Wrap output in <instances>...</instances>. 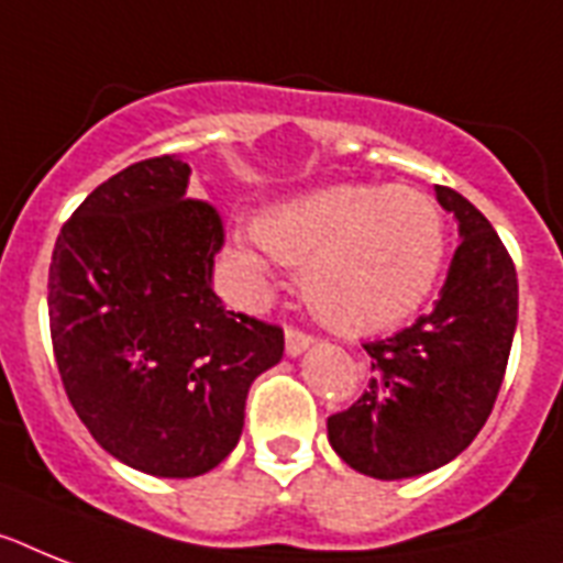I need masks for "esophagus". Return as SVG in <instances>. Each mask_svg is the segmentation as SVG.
<instances>
[{"label":"esophagus","instance_id":"34e87169","mask_svg":"<svg viewBox=\"0 0 563 563\" xmlns=\"http://www.w3.org/2000/svg\"><path fill=\"white\" fill-rule=\"evenodd\" d=\"M309 344H312V335H309V332H303V329L297 327H286V353L300 355Z\"/></svg>","mask_w":563,"mask_h":563}]
</instances>
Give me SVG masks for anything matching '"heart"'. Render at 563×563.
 Instances as JSON below:
<instances>
[{
  "instance_id": "obj_1",
  "label": "heart",
  "mask_w": 563,
  "mask_h": 563,
  "mask_svg": "<svg viewBox=\"0 0 563 563\" xmlns=\"http://www.w3.org/2000/svg\"><path fill=\"white\" fill-rule=\"evenodd\" d=\"M263 249L303 266V295L335 332L373 335L424 303L445 260V222L431 196L408 185H329L263 210L234 257L263 280Z\"/></svg>"
}]
</instances>
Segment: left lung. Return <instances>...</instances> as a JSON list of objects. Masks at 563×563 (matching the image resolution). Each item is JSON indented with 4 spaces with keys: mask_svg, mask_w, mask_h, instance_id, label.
I'll return each instance as SVG.
<instances>
[{
    "mask_svg": "<svg viewBox=\"0 0 563 563\" xmlns=\"http://www.w3.org/2000/svg\"><path fill=\"white\" fill-rule=\"evenodd\" d=\"M437 199L463 236L440 300L413 327L364 344L367 390L327 419L335 454L376 479L433 472L472 445L504 385L518 323V274L492 222L451 187L437 185Z\"/></svg>",
    "mask_w": 563,
    "mask_h": 563,
    "instance_id": "8db88e82",
    "label": "left lung"
}]
</instances>
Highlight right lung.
I'll use <instances>...</instances> for the list:
<instances>
[{
    "mask_svg": "<svg viewBox=\"0 0 563 563\" xmlns=\"http://www.w3.org/2000/svg\"><path fill=\"white\" fill-rule=\"evenodd\" d=\"M178 155L130 164L66 219L48 266L59 378L109 454L155 477L217 468L283 329L228 312L210 286L219 210L190 199Z\"/></svg>",
    "mask_w": 563,
    "mask_h": 563,
    "instance_id": "1",
    "label": "right lung"
}]
</instances>
